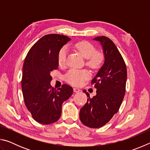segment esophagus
<instances>
[{
	"mask_svg": "<svg viewBox=\"0 0 150 150\" xmlns=\"http://www.w3.org/2000/svg\"><path fill=\"white\" fill-rule=\"evenodd\" d=\"M73 91H74L75 93H79V92H80L81 90L78 88H73Z\"/></svg>",
	"mask_w": 150,
	"mask_h": 150,
	"instance_id": "esophagus-1",
	"label": "esophagus"
}]
</instances>
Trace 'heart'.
<instances>
[{
  "instance_id": "b5f03b06",
  "label": "heart",
  "mask_w": 150,
  "mask_h": 150,
  "mask_svg": "<svg viewBox=\"0 0 150 150\" xmlns=\"http://www.w3.org/2000/svg\"><path fill=\"white\" fill-rule=\"evenodd\" d=\"M75 47L83 57L87 59L86 65L91 69H97L103 64L105 60L103 54L100 52L96 51L95 46L91 43L87 41H81L77 43L75 45ZM67 52V48L66 47H63L59 50L57 55L59 65L63 66L65 65ZM89 77L90 73L87 70L71 69L66 73L65 79L73 85L81 86Z\"/></svg>"
}]
</instances>
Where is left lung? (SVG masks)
<instances>
[{
	"instance_id": "8db88e82",
	"label": "left lung",
	"mask_w": 150,
	"mask_h": 150,
	"mask_svg": "<svg viewBox=\"0 0 150 150\" xmlns=\"http://www.w3.org/2000/svg\"><path fill=\"white\" fill-rule=\"evenodd\" d=\"M100 42L105 62L93 79L96 95L90 98L85 90L87 102L81 108L80 120L89 128H98L110 121L118 111L126 92L127 69L125 62L113 42L106 36L93 39Z\"/></svg>"
}]
</instances>
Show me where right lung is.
I'll return each mask as SVG.
<instances>
[{
	"label": "right lung",
	"mask_w": 150,
	"mask_h": 150,
	"mask_svg": "<svg viewBox=\"0 0 150 150\" xmlns=\"http://www.w3.org/2000/svg\"><path fill=\"white\" fill-rule=\"evenodd\" d=\"M70 40L63 35H45L31 47L24 60L22 79L24 103L32 118L40 124L59 120L63 103L73 93L69 85L64 84L56 89L50 84L51 72L59 65L58 53Z\"/></svg>",
	"instance_id": "right-lung-1"
}]
</instances>
